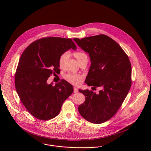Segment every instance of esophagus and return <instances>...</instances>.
I'll use <instances>...</instances> for the list:
<instances>
[{
    "mask_svg": "<svg viewBox=\"0 0 151 151\" xmlns=\"http://www.w3.org/2000/svg\"><path fill=\"white\" fill-rule=\"evenodd\" d=\"M78 91V90L77 88H76V87H73V92H74L75 93H76Z\"/></svg>",
    "mask_w": 151,
    "mask_h": 151,
    "instance_id": "34e87169",
    "label": "esophagus"
}]
</instances>
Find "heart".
<instances>
[{
  "label": "heart",
  "instance_id": "obj_1",
  "mask_svg": "<svg viewBox=\"0 0 151 151\" xmlns=\"http://www.w3.org/2000/svg\"><path fill=\"white\" fill-rule=\"evenodd\" d=\"M73 55L77 60L79 64L85 61H88V55H87V54L85 53L83 51H78L75 52L73 53ZM68 58H69L68 52H64L61 55L58 60V64L60 68H62L64 67V64H65ZM66 79L70 83L73 85H79L82 82L83 76L81 75L69 74L66 76Z\"/></svg>",
  "mask_w": 151,
  "mask_h": 151
}]
</instances>
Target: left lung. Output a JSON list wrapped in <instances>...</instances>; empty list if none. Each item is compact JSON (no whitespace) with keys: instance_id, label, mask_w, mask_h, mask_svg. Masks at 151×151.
<instances>
[{"instance_id":"left-lung-1","label":"left lung","mask_w":151,"mask_h":151,"mask_svg":"<svg viewBox=\"0 0 151 151\" xmlns=\"http://www.w3.org/2000/svg\"><path fill=\"white\" fill-rule=\"evenodd\" d=\"M73 40L89 54L91 66L85 83L101 90L96 94L79 90L85 97L78 111L87 121L101 124L111 119L118 111L132 85V66L128 57L114 40L100 35Z\"/></svg>"}]
</instances>
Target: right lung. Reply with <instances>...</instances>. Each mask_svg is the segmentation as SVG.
<instances>
[{
    "label": "right lung",
    "mask_w": 151,
    "mask_h": 151,
    "mask_svg": "<svg viewBox=\"0 0 151 151\" xmlns=\"http://www.w3.org/2000/svg\"><path fill=\"white\" fill-rule=\"evenodd\" d=\"M76 50L71 39L48 37L33 42L21 54L15 85L17 93L28 112L40 120L55 117L62 104L73 92L65 80L47 83L48 78L59 70V58L70 49Z\"/></svg>",
    "instance_id": "1"
}]
</instances>
